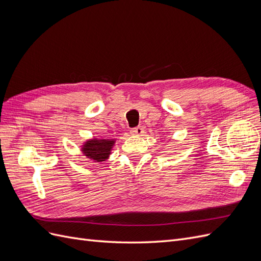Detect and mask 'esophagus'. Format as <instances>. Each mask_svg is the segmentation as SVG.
Instances as JSON below:
<instances>
[{
    "mask_svg": "<svg viewBox=\"0 0 261 261\" xmlns=\"http://www.w3.org/2000/svg\"><path fill=\"white\" fill-rule=\"evenodd\" d=\"M144 133H145V132H144V128L141 127V126H138V127L133 128V129L130 130L132 135H135V136H143Z\"/></svg>",
    "mask_w": 261,
    "mask_h": 261,
    "instance_id": "esophagus-1",
    "label": "esophagus"
}]
</instances>
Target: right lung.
<instances>
[{
	"instance_id": "add662e5",
	"label": "right lung",
	"mask_w": 261,
	"mask_h": 261,
	"mask_svg": "<svg viewBox=\"0 0 261 261\" xmlns=\"http://www.w3.org/2000/svg\"><path fill=\"white\" fill-rule=\"evenodd\" d=\"M115 141L116 139L114 138L93 137L84 141L81 146V151L87 159L101 163L110 158Z\"/></svg>"
}]
</instances>
